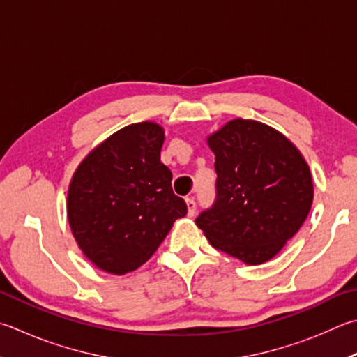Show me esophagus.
<instances>
[{"instance_id": "esophagus-1", "label": "esophagus", "mask_w": 357, "mask_h": 357, "mask_svg": "<svg viewBox=\"0 0 357 357\" xmlns=\"http://www.w3.org/2000/svg\"><path fill=\"white\" fill-rule=\"evenodd\" d=\"M185 204H187V211H189V215L190 217L195 215V212H197L195 199H193V198H185Z\"/></svg>"}]
</instances>
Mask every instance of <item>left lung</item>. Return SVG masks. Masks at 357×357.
Masks as SVG:
<instances>
[{
	"label": "left lung",
	"instance_id": "obj_1",
	"mask_svg": "<svg viewBox=\"0 0 357 357\" xmlns=\"http://www.w3.org/2000/svg\"><path fill=\"white\" fill-rule=\"evenodd\" d=\"M207 142L215 154V199L197 225L226 255L250 265L270 261L312 206L306 160L281 132L255 120H232Z\"/></svg>",
	"mask_w": 357,
	"mask_h": 357
}]
</instances>
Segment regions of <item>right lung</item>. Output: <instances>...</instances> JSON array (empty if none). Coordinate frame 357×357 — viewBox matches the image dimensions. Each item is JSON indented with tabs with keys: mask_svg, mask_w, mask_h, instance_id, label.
<instances>
[{
	"mask_svg": "<svg viewBox=\"0 0 357 357\" xmlns=\"http://www.w3.org/2000/svg\"><path fill=\"white\" fill-rule=\"evenodd\" d=\"M164 131L144 121L116 131L82 160L68 189V223L96 267L125 275L144 265L187 213L160 162Z\"/></svg>",
	"mask_w": 357,
	"mask_h": 357,
	"instance_id": "1",
	"label": "right lung"
}]
</instances>
